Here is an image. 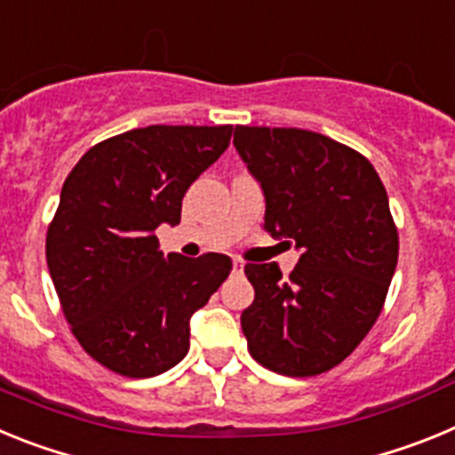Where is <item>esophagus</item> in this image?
Returning a JSON list of instances; mask_svg holds the SVG:
<instances>
[{"label":"esophagus","instance_id":"1","mask_svg":"<svg viewBox=\"0 0 455 455\" xmlns=\"http://www.w3.org/2000/svg\"><path fill=\"white\" fill-rule=\"evenodd\" d=\"M232 271L243 273V262H241V259H232Z\"/></svg>","mask_w":455,"mask_h":455}]
</instances>
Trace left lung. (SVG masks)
<instances>
[{
	"instance_id": "1",
	"label": "left lung",
	"mask_w": 455,
	"mask_h": 455,
	"mask_svg": "<svg viewBox=\"0 0 455 455\" xmlns=\"http://www.w3.org/2000/svg\"><path fill=\"white\" fill-rule=\"evenodd\" d=\"M235 146L262 184L264 228L300 251L289 280L277 264L243 268L248 351L283 376L331 371L373 328L399 259L383 182L367 156L316 132L236 124Z\"/></svg>"
}]
</instances>
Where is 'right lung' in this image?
<instances>
[{
  "mask_svg": "<svg viewBox=\"0 0 455 455\" xmlns=\"http://www.w3.org/2000/svg\"><path fill=\"white\" fill-rule=\"evenodd\" d=\"M232 124H150L100 140L72 168L45 255L63 316L84 351L127 378L168 371L188 353V319L230 275V257L159 251L182 198L230 146Z\"/></svg>",
  "mask_w": 455,
  "mask_h": 455,
  "instance_id": "add662e5",
  "label": "right lung"
}]
</instances>
